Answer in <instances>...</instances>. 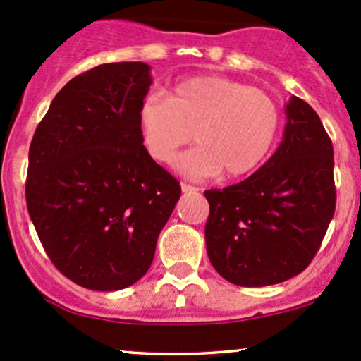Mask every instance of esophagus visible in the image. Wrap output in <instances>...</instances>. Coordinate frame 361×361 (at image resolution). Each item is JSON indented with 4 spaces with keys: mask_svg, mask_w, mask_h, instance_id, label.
<instances>
[{
    "mask_svg": "<svg viewBox=\"0 0 361 361\" xmlns=\"http://www.w3.org/2000/svg\"><path fill=\"white\" fill-rule=\"evenodd\" d=\"M181 192H183V193H195V192H198V188H197V186H192L188 183H181Z\"/></svg>",
    "mask_w": 361,
    "mask_h": 361,
    "instance_id": "1",
    "label": "esophagus"
}]
</instances>
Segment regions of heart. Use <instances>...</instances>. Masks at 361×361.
<instances>
[{
  "mask_svg": "<svg viewBox=\"0 0 361 361\" xmlns=\"http://www.w3.org/2000/svg\"><path fill=\"white\" fill-rule=\"evenodd\" d=\"M137 126L147 152L159 163H171L195 137L198 146L175 163L185 176L204 180L224 171L226 178H241L268 156L280 114L263 90L224 76H197L173 86L168 98H144Z\"/></svg>",
  "mask_w": 361,
  "mask_h": 361,
  "instance_id": "heart-1",
  "label": "heart"
}]
</instances>
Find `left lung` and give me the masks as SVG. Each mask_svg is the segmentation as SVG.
<instances>
[{"instance_id":"obj_1","label":"left lung","mask_w":361,"mask_h":361,"mask_svg":"<svg viewBox=\"0 0 361 361\" xmlns=\"http://www.w3.org/2000/svg\"><path fill=\"white\" fill-rule=\"evenodd\" d=\"M283 139L250 178L207 190V252L222 279L267 287L299 275L321 246L336 209L334 152L309 103H285Z\"/></svg>"}]
</instances>
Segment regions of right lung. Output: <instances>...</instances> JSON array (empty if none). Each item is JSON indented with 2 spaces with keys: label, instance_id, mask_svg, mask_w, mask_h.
I'll return each instance as SVG.
<instances>
[{
  "label": "right lung",
  "instance_id": "1",
  "mask_svg": "<svg viewBox=\"0 0 361 361\" xmlns=\"http://www.w3.org/2000/svg\"><path fill=\"white\" fill-rule=\"evenodd\" d=\"M146 62H111L56 94L28 151L27 207L62 275L98 292L130 287L154 258L180 183L149 156L137 111Z\"/></svg>",
  "mask_w": 361,
  "mask_h": 361
}]
</instances>
